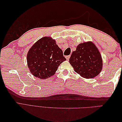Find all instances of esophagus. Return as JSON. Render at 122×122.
<instances>
[{"label": "esophagus", "instance_id": "esophagus-1", "mask_svg": "<svg viewBox=\"0 0 122 122\" xmlns=\"http://www.w3.org/2000/svg\"><path fill=\"white\" fill-rule=\"evenodd\" d=\"M70 55H68V56H66V59H67V60H69V59L70 58Z\"/></svg>", "mask_w": 122, "mask_h": 122}]
</instances>
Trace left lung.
I'll return each mask as SVG.
<instances>
[{
	"instance_id": "8db88e82",
	"label": "left lung",
	"mask_w": 122,
	"mask_h": 122,
	"mask_svg": "<svg viewBox=\"0 0 122 122\" xmlns=\"http://www.w3.org/2000/svg\"><path fill=\"white\" fill-rule=\"evenodd\" d=\"M69 62L77 73L87 79L99 74L103 66L100 53L92 42L79 44L72 52Z\"/></svg>"
}]
</instances>
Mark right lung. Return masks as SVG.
<instances>
[{
  "label": "right lung",
  "instance_id": "right-lung-1",
  "mask_svg": "<svg viewBox=\"0 0 122 122\" xmlns=\"http://www.w3.org/2000/svg\"><path fill=\"white\" fill-rule=\"evenodd\" d=\"M66 60L54 40L45 36L35 43L27 55L28 67L34 76L45 79L53 76Z\"/></svg>",
  "mask_w": 122,
  "mask_h": 122
}]
</instances>
